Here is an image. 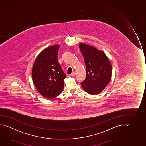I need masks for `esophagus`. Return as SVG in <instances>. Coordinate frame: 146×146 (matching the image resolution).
Returning a JSON list of instances; mask_svg holds the SVG:
<instances>
[{"label":"esophagus","mask_w":146,"mask_h":146,"mask_svg":"<svg viewBox=\"0 0 146 146\" xmlns=\"http://www.w3.org/2000/svg\"><path fill=\"white\" fill-rule=\"evenodd\" d=\"M75 74H76V72H72V73H71V75L72 76H74L75 75Z\"/></svg>","instance_id":"34e87169"}]
</instances>
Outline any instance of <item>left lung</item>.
Listing matches in <instances>:
<instances>
[{"mask_svg": "<svg viewBox=\"0 0 146 146\" xmlns=\"http://www.w3.org/2000/svg\"><path fill=\"white\" fill-rule=\"evenodd\" d=\"M79 47L86 66V78L81 86L89 94H99L111 80V64L105 54L96 48L84 43Z\"/></svg>", "mask_w": 146, "mask_h": 146, "instance_id": "obj_1", "label": "left lung"}]
</instances>
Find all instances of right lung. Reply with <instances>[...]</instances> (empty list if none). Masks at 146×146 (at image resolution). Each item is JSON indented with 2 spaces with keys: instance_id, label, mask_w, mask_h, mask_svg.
Returning <instances> with one entry per match:
<instances>
[{
  "instance_id": "right-lung-1",
  "label": "right lung",
  "mask_w": 146,
  "mask_h": 146,
  "mask_svg": "<svg viewBox=\"0 0 146 146\" xmlns=\"http://www.w3.org/2000/svg\"><path fill=\"white\" fill-rule=\"evenodd\" d=\"M59 45H52L41 52L32 68L34 84L43 97L53 99L61 94L66 77L58 60Z\"/></svg>"
}]
</instances>
